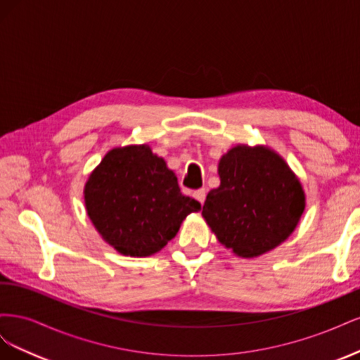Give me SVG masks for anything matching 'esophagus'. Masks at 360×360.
I'll return each mask as SVG.
<instances>
[{
    "mask_svg": "<svg viewBox=\"0 0 360 360\" xmlns=\"http://www.w3.org/2000/svg\"><path fill=\"white\" fill-rule=\"evenodd\" d=\"M205 195H207L205 189H198V191H195V192H193V198L197 200V201L202 205V204H204V201H205Z\"/></svg>",
    "mask_w": 360,
    "mask_h": 360,
    "instance_id": "obj_1",
    "label": "esophagus"
}]
</instances>
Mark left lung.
Instances as JSON below:
<instances>
[{
    "label": "left lung",
    "mask_w": 360,
    "mask_h": 360,
    "mask_svg": "<svg viewBox=\"0 0 360 360\" xmlns=\"http://www.w3.org/2000/svg\"><path fill=\"white\" fill-rule=\"evenodd\" d=\"M221 186L209 192L204 219L217 240L243 258L281 245L304 210L300 181L275 151L237 146L219 162Z\"/></svg>",
    "instance_id": "obj_1"
}]
</instances>
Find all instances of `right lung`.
Wrapping results in <instances>:
<instances>
[{
    "label": "right lung",
    "instance_id": "right-lung-1",
    "mask_svg": "<svg viewBox=\"0 0 360 360\" xmlns=\"http://www.w3.org/2000/svg\"><path fill=\"white\" fill-rule=\"evenodd\" d=\"M84 193L96 230L130 257L159 252L184 217L201 209L180 192L176 174L148 146L111 150L91 172Z\"/></svg>",
    "mask_w": 360,
    "mask_h": 360
}]
</instances>
